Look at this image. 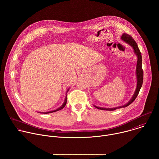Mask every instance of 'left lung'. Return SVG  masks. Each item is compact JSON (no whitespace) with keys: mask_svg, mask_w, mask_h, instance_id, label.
<instances>
[{"mask_svg":"<svg viewBox=\"0 0 159 159\" xmlns=\"http://www.w3.org/2000/svg\"><path fill=\"white\" fill-rule=\"evenodd\" d=\"M121 40L124 41V42L127 43L129 45H130L132 48L134 49V54L136 55L137 58V66H136V70H135V74H136V79H137V86H136V89L135 90V92L132 96V97L130 99V100L126 103L125 105H121V106H119L117 107H113V108H104V107H100L95 106V105H93V106L96 107L98 109L100 110H103V111H115L117 109H120L122 107H126L132 103L136 97H137L139 91L142 87V83H143V70L142 68V55H141V52L138 47V45L135 41L132 39V37L129 35L127 34H123L121 36Z\"/></svg>","mask_w":159,"mask_h":159,"instance_id":"1","label":"left lung"}]
</instances>
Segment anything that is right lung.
<instances>
[{"label":"right lung","instance_id":"add662e5","mask_svg":"<svg viewBox=\"0 0 159 159\" xmlns=\"http://www.w3.org/2000/svg\"><path fill=\"white\" fill-rule=\"evenodd\" d=\"M69 89H70V88H69L67 90V91H66V97H65V100H64V103H63V104L61 105V107H59V108H57V109H56V110H54V111H48V112H39V113H41V114H50V113H52V112H57V111H60V110H61V109H62L65 106H66V103H67V93L68 92V91L69 90Z\"/></svg>","mask_w":159,"mask_h":159}]
</instances>
